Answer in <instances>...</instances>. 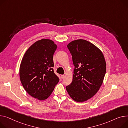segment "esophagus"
<instances>
[{"label":"esophagus","instance_id":"esophagus-1","mask_svg":"<svg viewBox=\"0 0 128 128\" xmlns=\"http://www.w3.org/2000/svg\"><path fill=\"white\" fill-rule=\"evenodd\" d=\"M61 76V78H62V79H63V78H64V76H65V75H64V74H62V75Z\"/></svg>","mask_w":128,"mask_h":128}]
</instances>
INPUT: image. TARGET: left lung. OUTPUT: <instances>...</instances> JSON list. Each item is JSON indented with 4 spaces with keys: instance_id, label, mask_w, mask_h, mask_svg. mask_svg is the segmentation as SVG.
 <instances>
[{
    "instance_id": "left-lung-1",
    "label": "left lung",
    "mask_w": 128,
    "mask_h": 128,
    "mask_svg": "<svg viewBox=\"0 0 128 128\" xmlns=\"http://www.w3.org/2000/svg\"><path fill=\"white\" fill-rule=\"evenodd\" d=\"M74 66L72 83L66 87L70 97L81 102L94 96L102 84L106 72L104 56L95 45L84 40L67 45Z\"/></svg>"
}]
</instances>
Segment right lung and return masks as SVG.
I'll return each mask as SVG.
<instances>
[{
	"mask_svg": "<svg viewBox=\"0 0 128 128\" xmlns=\"http://www.w3.org/2000/svg\"><path fill=\"white\" fill-rule=\"evenodd\" d=\"M57 46L50 40L42 39L26 51L20 68V76L24 90L40 100L48 98L59 82L54 73L53 56Z\"/></svg>",
	"mask_w": 128,
	"mask_h": 128,
	"instance_id": "right-lung-1",
	"label": "right lung"
}]
</instances>
